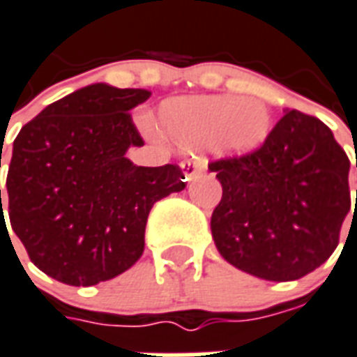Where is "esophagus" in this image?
Instances as JSON below:
<instances>
[{
  "label": "esophagus",
  "mask_w": 357,
  "mask_h": 357,
  "mask_svg": "<svg viewBox=\"0 0 357 357\" xmlns=\"http://www.w3.org/2000/svg\"><path fill=\"white\" fill-rule=\"evenodd\" d=\"M181 170L185 174V178L191 181V179H197L202 174V166L200 162H191V160H183L181 162Z\"/></svg>",
  "instance_id": "1"
}]
</instances>
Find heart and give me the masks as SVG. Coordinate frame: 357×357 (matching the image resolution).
Wrapping results in <instances>:
<instances>
[{
  "label": "heart",
  "instance_id": "1",
  "mask_svg": "<svg viewBox=\"0 0 357 357\" xmlns=\"http://www.w3.org/2000/svg\"><path fill=\"white\" fill-rule=\"evenodd\" d=\"M273 130V113L259 98L179 96L165 100L157 132L183 149H206L218 157L242 158L259 151Z\"/></svg>",
  "mask_w": 357,
  "mask_h": 357
}]
</instances>
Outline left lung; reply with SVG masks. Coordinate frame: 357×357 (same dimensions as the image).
<instances>
[{"label":"left lung","mask_w":357,"mask_h":357,"mask_svg":"<svg viewBox=\"0 0 357 357\" xmlns=\"http://www.w3.org/2000/svg\"><path fill=\"white\" fill-rule=\"evenodd\" d=\"M210 170L223 187L210 225L227 263L289 282L335 252L350 212V160L319 119L287 109L259 151L213 160Z\"/></svg>","instance_id":"left-lung-1"}]
</instances>
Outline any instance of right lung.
Returning <instances> with one entry per match:
<instances>
[{
    "label": "right lung",
    "mask_w": 357,
    "mask_h": 357,
    "mask_svg": "<svg viewBox=\"0 0 357 357\" xmlns=\"http://www.w3.org/2000/svg\"><path fill=\"white\" fill-rule=\"evenodd\" d=\"M149 96L89 84L18 132L5 199L0 189V227L7 229V212L31 263L51 278L94 286L128 271L144 253L153 204L185 189L178 165L126 158L128 147L144 145L128 112Z\"/></svg>",
    "instance_id": "add662e5"
}]
</instances>
